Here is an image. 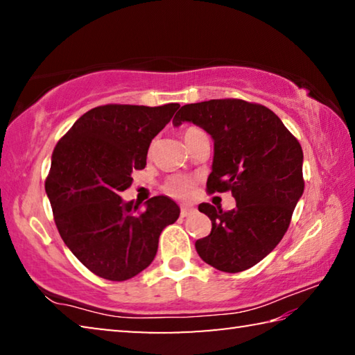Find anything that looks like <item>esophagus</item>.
Masks as SVG:
<instances>
[{
	"instance_id": "1",
	"label": "esophagus",
	"mask_w": 355,
	"mask_h": 355,
	"mask_svg": "<svg viewBox=\"0 0 355 355\" xmlns=\"http://www.w3.org/2000/svg\"><path fill=\"white\" fill-rule=\"evenodd\" d=\"M194 211H196V209L192 208V207H182V211H180V216H182V218H188V216L192 214Z\"/></svg>"
}]
</instances>
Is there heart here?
<instances>
[{
    "label": "heart",
    "instance_id": "obj_1",
    "mask_svg": "<svg viewBox=\"0 0 355 355\" xmlns=\"http://www.w3.org/2000/svg\"><path fill=\"white\" fill-rule=\"evenodd\" d=\"M200 130L197 128H188L184 131V141H188L192 135L199 133ZM196 180L188 175H173L171 178H167V182L164 183V191L167 194L175 197V199H184L191 194L192 188H194Z\"/></svg>",
    "mask_w": 355,
    "mask_h": 355
}]
</instances>
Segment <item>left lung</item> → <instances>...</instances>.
<instances>
[{"instance_id": "1", "label": "left lung", "mask_w": 355, "mask_h": 355, "mask_svg": "<svg viewBox=\"0 0 355 355\" xmlns=\"http://www.w3.org/2000/svg\"><path fill=\"white\" fill-rule=\"evenodd\" d=\"M191 122L214 141L207 189L232 191L236 208L200 203L211 233L197 239V254L224 272H241L271 254L290 227L304 192L302 147L266 106L238 98L182 106L172 123Z\"/></svg>"}]
</instances>
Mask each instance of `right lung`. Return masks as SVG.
<instances>
[{"instance_id":"obj_1","label":"right lung","mask_w":355,"mask_h":355,"mask_svg":"<svg viewBox=\"0 0 355 355\" xmlns=\"http://www.w3.org/2000/svg\"><path fill=\"white\" fill-rule=\"evenodd\" d=\"M178 107H94L53 150L45 191L59 235L98 277L122 282L144 271L161 232L178 219V205L166 196L152 197L144 209L120 197L133 183V171L146 167L150 142Z\"/></svg>"}]
</instances>
